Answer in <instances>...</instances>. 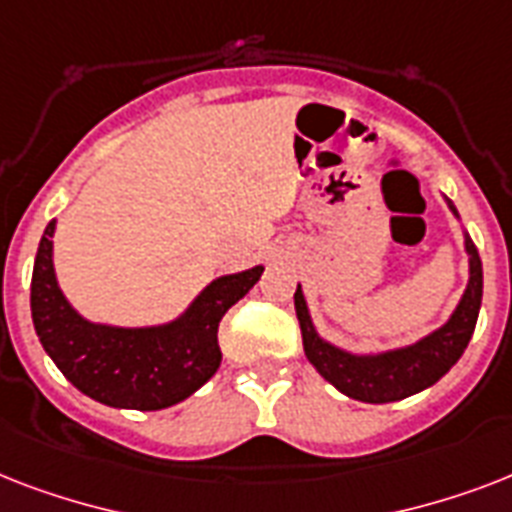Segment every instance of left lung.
<instances>
[{
    "instance_id": "1",
    "label": "left lung",
    "mask_w": 512,
    "mask_h": 512,
    "mask_svg": "<svg viewBox=\"0 0 512 512\" xmlns=\"http://www.w3.org/2000/svg\"><path fill=\"white\" fill-rule=\"evenodd\" d=\"M465 249L470 255V281L452 319L425 340L414 342L409 348L380 353V356H353L321 340L308 316L303 289L297 287L295 311L308 361L340 393L356 401H366V404H390V401H401L430 388L460 361L476 329L478 311H481L484 271H481V257L470 236H465Z\"/></svg>"
}]
</instances>
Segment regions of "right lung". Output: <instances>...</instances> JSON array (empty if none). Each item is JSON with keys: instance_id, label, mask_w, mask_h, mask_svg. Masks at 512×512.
<instances>
[{"instance_id": "add662e5", "label": "right lung", "mask_w": 512, "mask_h": 512, "mask_svg": "<svg viewBox=\"0 0 512 512\" xmlns=\"http://www.w3.org/2000/svg\"><path fill=\"white\" fill-rule=\"evenodd\" d=\"M52 233L44 228L31 276V316L39 342L84 396L116 409L156 412L183 401L217 372V327L263 276V265L223 276L172 324L119 329L90 324L66 303L52 268Z\"/></svg>"}]
</instances>
